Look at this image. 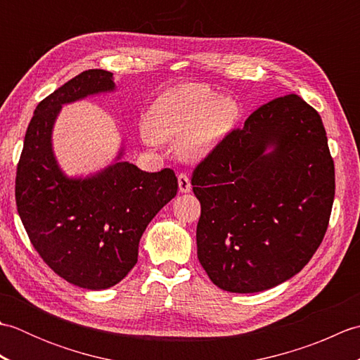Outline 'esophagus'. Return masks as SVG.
Listing matches in <instances>:
<instances>
[{
    "mask_svg": "<svg viewBox=\"0 0 360 360\" xmlns=\"http://www.w3.org/2000/svg\"><path fill=\"white\" fill-rule=\"evenodd\" d=\"M178 187H179L181 193H188L190 190H192V184H190V179H188L187 174L181 173L178 176Z\"/></svg>",
    "mask_w": 360,
    "mask_h": 360,
    "instance_id": "esophagus-1",
    "label": "esophagus"
}]
</instances>
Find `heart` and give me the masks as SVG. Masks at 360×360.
<instances>
[{
	"label": "heart",
	"mask_w": 360,
	"mask_h": 360,
	"mask_svg": "<svg viewBox=\"0 0 360 360\" xmlns=\"http://www.w3.org/2000/svg\"><path fill=\"white\" fill-rule=\"evenodd\" d=\"M238 105L202 85L186 83L165 91L148 111L145 139L178 143L179 155L198 160L209 155L238 119Z\"/></svg>",
	"instance_id": "obj_1"
}]
</instances>
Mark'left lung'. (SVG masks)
Listing matches in <instances>:
<instances>
[{"label":"left lung","mask_w":360,"mask_h":360,"mask_svg":"<svg viewBox=\"0 0 360 360\" xmlns=\"http://www.w3.org/2000/svg\"><path fill=\"white\" fill-rule=\"evenodd\" d=\"M198 259L229 292L271 289L322 243L334 162L319 112L297 94L259 106L195 168Z\"/></svg>","instance_id":"8db88e82"}]
</instances>
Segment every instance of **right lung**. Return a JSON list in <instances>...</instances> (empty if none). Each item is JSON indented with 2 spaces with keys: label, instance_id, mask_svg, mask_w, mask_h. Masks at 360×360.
<instances>
[{
  "label": "right lung",
  "instance_id": "1",
  "mask_svg": "<svg viewBox=\"0 0 360 360\" xmlns=\"http://www.w3.org/2000/svg\"><path fill=\"white\" fill-rule=\"evenodd\" d=\"M112 72L75 75L38 103L27 127L15 181L18 215L43 262L72 285L102 290L117 285L137 263L141 236L178 192L170 168L142 172L124 160L88 176H68L58 165L52 131L62 106L114 93Z\"/></svg>",
  "mask_w": 360,
  "mask_h": 360
}]
</instances>
